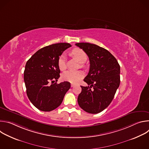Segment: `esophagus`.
Returning a JSON list of instances; mask_svg holds the SVG:
<instances>
[{
	"label": "esophagus",
	"instance_id": "esophagus-1",
	"mask_svg": "<svg viewBox=\"0 0 149 149\" xmlns=\"http://www.w3.org/2000/svg\"><path fill=\"white\" fill-rule=\"evenodd\" d=\"M75 84H71V87H75Z\"/></svg>",
	"mask_w": 149,
	"mask_h": 149
}]
</instances>
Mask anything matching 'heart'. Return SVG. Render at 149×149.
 <instances>
[{"label":"heart","instance_id":"obj_1","mask_svg":"<svg viewBox=\"0 0 149 149\" xmlns=\"http://www.w3.org/2000/svg\"><path fill=\"white\" fill-rule=\"evenodd\" d=\"M72 55L75 57L78 62L83 63L87 59V54L82 49L75 48L71 52ZM58 65L60 70L63 71L66 68L65 56L64 55H61L58 59ZM84 73L81 71L68 70L62 74V79L71 83H77L83 78Z\"/></svg>","mask_w":149,"mask_h":149}]
</instances>
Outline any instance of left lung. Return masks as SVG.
<instances>
[{"mask_svg": "<svg viewBox=\"0 0 149 149\" xmlns=\"http://www.w3.org/2000/svg\"><path fill=\"white\" fill-rule=\"evenodd\" d=\"M75 45L87 54L90 63L89 72L84 79L90 87L81 86L78 103L85 111L97 114L107 108L114 98L120 86V67L107 49L87 42Z\"/></svg>", "mask_w": 149, "mask_h": 149, "instance_id": "obj_1", "label": "left lung"}]
</instances>
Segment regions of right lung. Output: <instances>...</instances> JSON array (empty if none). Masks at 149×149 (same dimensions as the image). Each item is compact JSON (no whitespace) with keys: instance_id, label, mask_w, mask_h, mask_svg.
<instances>
[{"instance_id":"1","label":"right lung","mask_w":149,"mask_h":149,"mask_svg":"<svg viewBox=\"0 0 149 149\" xmlns=\"http://www.w3.org/2000/svg\"><path fill=\"white\" fill-rule=\"evenodd\" d=\"M71 47L68 43L45 47L35 52L26 63L24 81L26 94L32 104L40 111H51L59 107L71 87L68 81L53 84L60 77L58 59Z\"/></svg>"}]
</instances>
